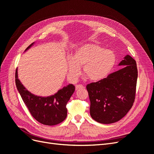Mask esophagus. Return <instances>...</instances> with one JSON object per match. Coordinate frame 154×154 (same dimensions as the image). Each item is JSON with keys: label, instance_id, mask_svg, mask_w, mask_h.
Masks as SVG:
<instances>
[{"label": "esophagus", "instance_id": "esophagus-1", "mask_svg": "<svg viewBox=\"0 0 154 154\" xmlns=\"http://www.w3.org/2000/svg\"><path fill=\"white\" fill-rule=\"evenodd\" d=\"M75 87H76V90H78V89H79V88H83V86L82 85H81V84H78Z\"/></svg>", "mask_w": 154, "mask_h": 154}]
</instances>
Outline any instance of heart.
Masks as SVG:
<instances>
[{"label":"heart","mask_w":154,"mask_h":154,"mask_svg":"<svg viewBox=\"0 0 154 154\" xmlns=\"http://www.w3.org/2000/svg\"><path fill=\"white\" fill-rule=\"evenodd\" d=\"M116 60L113 51L94 44L83 45L68 60L69 75L75 79L83 66V72L88 80L97 82L105 78L113 69Z\"/></svg>","instance_id":"1"}]
</instances>
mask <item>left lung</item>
I'll return each mask as SVG.
<instances>
[{"label":"left lung","mask_w":154,"mask_h":154,"mask_svg":"<svg viewBox=\"0 0 154 154\" xmlns=\"http://www.w3.org/2000/svg\"><path fill=\"white\" fill-rule=\"evenodd\" d=\"M119 66H124L106 78L86 86L91 101L90 114L98 123L118 122L134 102L137 80L136 60L127 55Z\"/></svg>","instance_id":"1"}]
</instances>
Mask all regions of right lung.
<instances>
[{"label": "right lung", "instance_id": "1", "mask_svg": "<svg viewBox=\"0 0 154 154\" xmlns=\"http://www.w3.org/2000/svg\"><path fill=\"white\" fill-rule=\"evenodd\" d=\"M33 44L29 45L26 51ZM15 83L31 116L39 123L49 126L55 125L62 123L66 118V105L75 90L72 84L63 87L54 95L49 97L37 96L27 91L18 80L17 69L15 72Z\"/></svg>", "mask_w": 154, "mask_h": 154}]
</instances>
